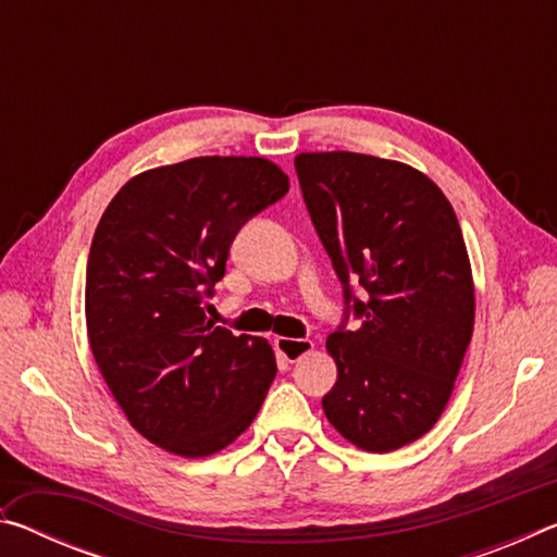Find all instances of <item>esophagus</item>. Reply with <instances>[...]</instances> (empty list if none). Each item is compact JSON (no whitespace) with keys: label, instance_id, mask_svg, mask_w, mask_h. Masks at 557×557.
I'll return each mask as SVG.
<instances>
[{"label":"esophagus","instance_id":"obj_1","mask_svg":"<svg viewBox=\"0 0 557 557\" xmlns=\"http://www.w3.org/2000/svg\"><path fill=\"white\" fill-rule=\"evenodd\" d=\"M275 346H277V351L287 358V361H297V358L307 356L314 348V344L309 342V338H285V336H277Z\"/></svg>","mask_w":557,"mask_h":557}]
</instances>
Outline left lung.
I'll use <instances>...</instances> for the list:
<instances>
[{
    "instance_id": "1",
    "label": "left lung",
    "mask_w": 557,
    "mask_h": 557,
    "mask_svg": "<svg viewBox=\"0 0 557 557\" xmlns=\"http://www.w3.org/2000/svg\"><path fill=\"white\" fill-rule=\"evenodd\" d=\"M295 169L344 287V319L326 338L338 375L322 408L356 447L393 451L435 425L469 346L474 282L465 235L437 184L408 164L307 152ZM351 313L356 330L345 326Z\"/></svg>"
}]
</instances>
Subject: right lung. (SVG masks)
<instances>
[{"instance_id": "add662e5", "label": "right lung", "mask_w": 557, "mask_h": 557, "mask_svg": "<svg viewBox=\"0 0 557 557\" xmlns=\"http://www.w3.org/2000/svg\"><path fill=\"white\" fill-rule=\"evenodd\" d=\"M287 191L262 157H196L129 178L102 213L86 270L90 348L129 425L162 449L231 445L275 381L265 338L213 326L203 301L238 231Z\"/></svg>"}]
</instances>
